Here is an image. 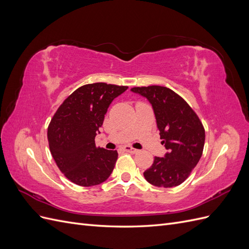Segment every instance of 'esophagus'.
Returning <instances> with one entry per match:
<instances>
[{
  "label": "esophagus",
  "mask_w": 249,
  "mask_h": 249,
  "mask_svg": "<svg viewBox=\"0 0 249 249\" xmlns=\"http://www.w3.org/2000/svg\"><path fill=\"white\" fill-rule=\"evenodd\" d=\"M124 149L125 150V152H127V153H130V154H137L139 150L138 149H136V148H133L132 146H129V145H126V146H124Z\"/></svg>",
  "instance_id": "esophagus-1"
}]
</instances>
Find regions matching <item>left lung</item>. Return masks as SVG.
I'll list each match as a JSON object with an SVG mask.
<instances>
[{"instance_id":"obj_1","label":"left lung","mask_w":249,"mask_h":249,"mask_svg":"<svg viewBox=\"0 0 249 249\" xmlns=\"http://www.w3.org/2000/svg\"><path fill=\"white\" fill-rule=\"evenodd\" d=\"M131 90L152 104L161 143L168 149L164 157H155L153 165L143 176L157 187L180 185L202 155L206 135L200 119L182 96L167 87L152 85Z\"/></svg>"}]
</instances>
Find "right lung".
I'll return each instance as SVG.
<instances>
[{"label":"right lung","mask_w":249,"mask_h":249,"mask_svg":"<svg viewBox=\"0 0 249 249\" xmlns=\"http://www.w3.org/2000/svg\"><path fill=\"white\" fill-rule=\"evenodd\" d=\"M127 86L93 83L64 100L48 127L51 154L71 182L90 187L106 180L114 169L117 150L96 147L94 138L112 101Z\"/></svg>","instance_id":"right-lung-1"}]
</instances>
